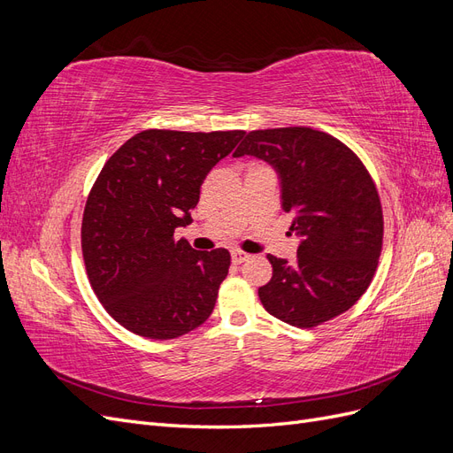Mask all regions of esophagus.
<instances>
[{
  "label": "esophagus",
  "instance_id": "esophagus-1",
  "mask_svg": "<svg viewBox=\"0 0 453 453\" xmlns=\"http://www.w3.org/2000/svg\"><path fill=\"white\" fill-rule=\"evenodd\" d=\"M230 255H232V263H234V265H242V263H245V260H248V258L251 257L250 253L240 251V250H234Z\"/></svg>",
  "mask_w": 453,
  "mask_h": 453
}]
</instances>
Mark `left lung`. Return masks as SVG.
<instances>
[{
    "label": "left lung",
    "mask_w": 453,
    "mask_h": 453,
    "mask_svg": "<svg viewBox=\"0 0 453 453\" xmlns=\"http://www.w3.org/2000/svg\"><path fill=\"white\" fill-rule=\"evenodd\" d=\"M243 155L276 168L289 230L303 238L295 265L268 255L272 280L258 287L265 310L298 328L348 311L372 281L383 242L381 202L365 164L308 127L253 130L234 150Z\"/></svg>",
    "instance_id": "1"
}]
</instances>
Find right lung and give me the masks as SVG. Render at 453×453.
Wrapping results in <instances>:
<instances>
[{
	"mask_svg": "<svg viewBox=\"0 0 453 453\" xmlns=\"http://www.w3.org/2000/svg\"><path fill=\"white\" fill-rule=\"evenodd\" d=\"M243 134L143 130L96 177L81 225L87 276L130 333L172 340L211 315L230 253L196 251L173 232L190 223L205 175Z\"/></svg>",
	"mask_w": 453,
	"mask_h": 453,
	"instance_id": "1",
	"label": "right lung"
}]
</instances>
